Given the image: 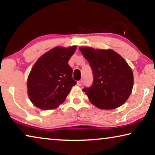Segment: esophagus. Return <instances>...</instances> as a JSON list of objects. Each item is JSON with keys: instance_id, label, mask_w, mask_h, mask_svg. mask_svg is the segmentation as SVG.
Wrapping results in <instances>:
<instances>
[{"instance_id": "obj_1", "label": "esophagus", "mask_w": 155, "mask_h": 155, "mask_svg": "<svg viewBox=\"0 0 155 155\" xmlns=\"http://www.w3.org/2000/svg\"><path fill=\"white\" fill-rule=\"evenodd\" d=\"M77 84L78 86H81L82 84V80H80V81L77 82Z\"/></svg>"}]
</instances>
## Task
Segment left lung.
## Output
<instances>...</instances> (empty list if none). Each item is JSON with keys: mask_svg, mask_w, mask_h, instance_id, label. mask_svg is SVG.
<instances>
[{"mask_svg": "<svg viewBox=\"0 0 155 155\" xmlns=\"http://www.w3.org/2000/svg\"><path fill=\"white\" fill-rule=\"evenodd\" d=\"M79 49L92 69L94 80L84 91L91 103L100 109H114L122 106L132 92V69L112 49H95L82 46Z\"/></svg>", "mask_w": 155, "mask_h": 155, "instance_id": "left-lung-1", "label": "left lung"}]
</instances>
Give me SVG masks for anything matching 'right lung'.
Instances as JSON below:
<instances>
[{
  "instance_id": "1",
  "label": "right lung",
  "mask_w": 155,
  "mask_h": 155,
  "mask_svg": "<svg viewBox=\"0 0 155 155\" xmlns=\"http://www.w3.org/2000/svg\"><path fill=\"white\" fill-rule=\"evenodd\" d=\"M77 46H56L42 55L33 65L27 78L29 98L41 110L59 107L76 82L72 78L73 69L68 61Z\"/></svg>"
}]
</instances>
